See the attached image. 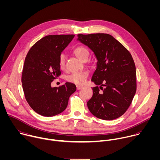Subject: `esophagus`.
<instances>
[{"mask_svg":"<svg viewBox=\"0 0 160 160\" xmlns=\"http://www.w3.org/2000/svg\"><path fill=\"white\" fill-rule=\"evenodd\" d=\"M82 87H82V86H81V85H77V90H80V89H81Z\"/></svg>","mask_w":160,"mask_h":160,"instance_id":"1","label":"esophagus"}]
</instances>
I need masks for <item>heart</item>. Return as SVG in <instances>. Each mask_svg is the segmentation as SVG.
I'll return each mask as SVG.
<instances>
[{
  "label": "heart",
  "instance_id": "obj_1",
  "mask_svg": "<svg viewBox=\"0 0 160 160\" xmlns=\"http://www.w3.org/2000/svg\"><path fill=\"white\" fill-rule=\"evenodd\" d=\"M73 52L75 55L81 61L87 59L89 55L88 50L85 47L81 46V45L80 46L77 47L74 49ZM58 63L59 68L61 70H63L65 68L66 64V56L64 54L62 53L59 55L58 59ZM88 76V73L87 71H81L78 72L72 73V74L68 75L66 77V80L68 82L73 83L75 84L82 85L85 82Z\"/></svg>",
  "mask_w": 160,
  "mask_h": 160
}]
</instances>
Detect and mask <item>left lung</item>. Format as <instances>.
Returning <instances> with one entry per match:
<instances>
[{
    "mask_svg": "<svg viewBox=\"0 0 160 160\" xmlns=\"http://www.w3.org/2000/svg\"><path fill=\"white\" fill-rule=\"evenodd\" d=\"M77 40L92 51L98 61L91 80L99 85L102 92H99L98 86L92 88V97L87 102L89 111L104 120L119 118L136 92L135 66L130 53L106 33L78 34Z\"/></svg>",
    "mask_w": 160,
    "mask_h": 160,
    "instance_id": "8db88e82",
    "label": "left lung"
}]
</instances>
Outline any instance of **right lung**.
<instances>
[{
	"mask_svg": "<svg viewBox=\"0 0 160 160\" xmlns=\"http://www.w3.org/2000/svg\"><path fill=\"white\" fill-rule=\"evenodd\" d=\"M74 35H48L37 42L25 58L22 73V86L27 101L39 115L53 117L68 106L76 86L66 82L59 87L51 82L61 75L59 55L74 38Z\"/></svg>",
	"mask_w": 160,
	"mask_h": 160,
	"instance_id": "1",
	"label": "right lung"
}]
</instances>
